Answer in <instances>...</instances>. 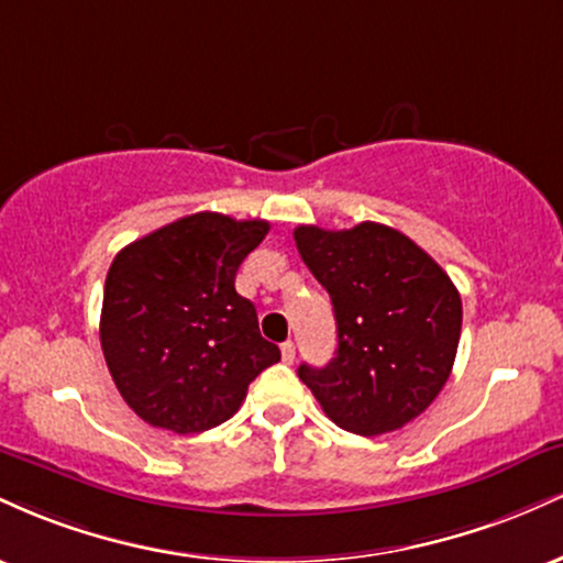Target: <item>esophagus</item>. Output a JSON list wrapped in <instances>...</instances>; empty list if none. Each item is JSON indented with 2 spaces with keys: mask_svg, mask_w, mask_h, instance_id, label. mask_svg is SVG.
Instances as JSON below:
<instances>
[{
  "mask_svg": "<svg viewBox=\"0 0 563 563\" xmlns=\"http://www.w3.org/2000/svg\"><path fill=\"white\" fill-rule=\"evenodd\" d=\"M280 354H283V363L294 365V360H296V344H294V341H286V344L280 346Z\"/></svg>",
  "mask_w": 563,
  "mask_h": 563,
  "instance_id": "34e87169",
  "label": "esophagus"
}]
</instances>
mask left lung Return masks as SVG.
I'll list each match as a JSON object with an SVG mask.
<instances>
[{"label": "left lung", "mask_w": 563, "mask_h": 563, "mask_svg": "<svg viewBox=\"0 0 563 563\" xmlns=\"http://www.w3.org/2000/svg\"><path fill=\"white\" fill-rule=\"evenodd\" d=\"M309 273L333 303L339 349L325 367H299L325 416L363 437L402 429L448 384L463 303L450 275L399 230H294Z\"/></svg>", "instance_id": "left-lung-1"}]
</instances>
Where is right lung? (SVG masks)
Here are the masks:
<instances>
[{"label": "right lung", "mask_w": 563, "mask_h": 563, "mask_svg": "<svg viewBox=\"0 0 563 563\" xmlns=\"http://www.w3.org/2000/svg\"><path fill=\"white\" fill-rule=\"evenodd\" d=\"M267 232L264 219L198 211L115 254L100 344L115 389L145 423L174 434L214 429L280 360L235 290L238 267Z\"/></svg>", "instance_id": "obj_1"}]
</instances>
